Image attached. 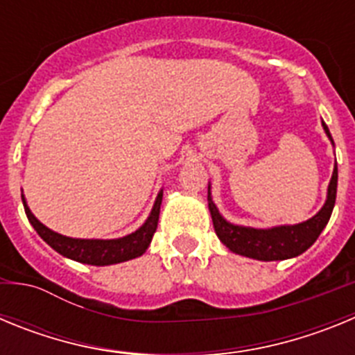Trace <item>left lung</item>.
Segmentation results:
<instances>
[{"label":"left lung","mask_w":355,"mask_h":355,"mask_svg":"<svg viewBox=\"0 0 355 355\" xmlns=\"http://www.w3.org/2000/svg\"><path fill=\"white\" fill-rule=\"evenodd\" d=\"M322 126H324L329 140L332 142L331 131L325 126V122H322ZM336 190L338 165H334L324 208L306 222L295 225H277V227L270 229L245 227V225H234L225 220L211 200L209 187L208 208L211 213L216 236L220 238V241L229 250H233L234 254H240V256H247V258L259 259V261H281V259H290L306 252L315 243L316 238L320 236V233L324 231L329 218H331L332 208L336 202Z\"/></svg>","instance_id":"left-lung-1"}]
</instances>
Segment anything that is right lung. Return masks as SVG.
Returning <instances> with one entry per match:
<instances>
[{
	"instance_id": "right-lung-1",
	"label": "right lung",
	"mask_w": 355,
	"mask_h": 355,
	"mask_svg": "<svg viewBox=\"0 0 355 355\" xmlns=\"http://www.w3.org/2000/svg\"><path fill=\"white\" fill-rule=\"evenodd\" d=\"M23 197L24 211H26L28 220L33 225L39 236L48 243L51 249L56 252L65 256L74 261L87 263V265L105 266V265H115V263L128 261V259L139 258L149 247L153 234H155L156 227H158L159 218V206H162L163 192L158 193L155 200V206L150 209V215L147 216V220L144 222L142 227H139L135 233L128 234V236L115 238V240H81V238H69L64 234H58L51 231L49 227L39 222L35 215L30 211L26 200Z\"/></svg>"
}]
</instances>
